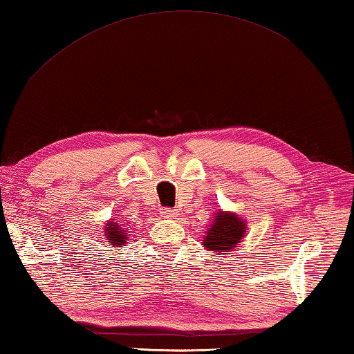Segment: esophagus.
<instances>
[{"mask_svg":"<svg viewBox=\"0 0 354 354\" xmlns=\"http://www.w3.org/2000/svg\"><path fill=\"white\" fill-rule=\"evenodd\" d=\"M164 218H176L178 217V211L176 209H162V212H160Z\"/></svg>","mask_w":354,"mask_h":354,"instance_id":"1","label":"esophagus"}]
</instances>
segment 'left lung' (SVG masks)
Listing matches in <instances>:
<instances>
[{"instance_id":"obj_1","label":"left lung","mask_w":354,"mask_h":354,"mask_svg":"<svg viewBox=\"0 0 354 354\" xmlns=\"http://www.w3.org/2000/svg\"><path fill=\"white\" fill-rule=\"evenodd\" d=\"M247 234V221L236 212L221 211L214 212L212 223L206 230L201 243L206 251L214 254H232V251Z\"/></svg>"}]
</instances>
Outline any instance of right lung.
Returning <instances> with one entry per match:
<instances>
[{
    "instance_id": "add662e5",
    "label": "right lung",
    "mask_w": 354,
    "mask_h": 354,
    "mask_svg": "<svg viewBox=\"0 0 354 354\" xmlns=\"http://www.w3.org/2000/svg\"><path fill=\"white\" fill-rule=\"evenodd\" d=\"M103 234L107 242H109L111 247L113 248H124L129 241V234L128 230L122 227V225H118V221L115 218H111L103 227Z\"/></svg>"
}]
</instances>
